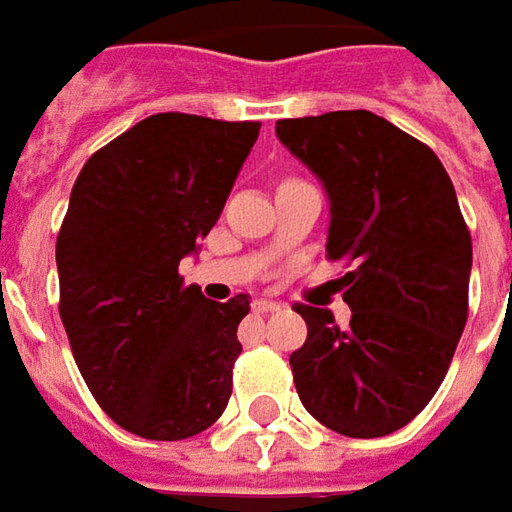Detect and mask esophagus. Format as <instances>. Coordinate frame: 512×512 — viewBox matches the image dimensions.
I'll return each mask as SVG.
<instances>
[{
	"label": "esophagus",
	"instance_id": "obj_1",
	"mask_svg": "<svg viewBox=\"0 0 512 512\" xmlns=\"http://www.w3.org/2000/svg\"><path fill=\"white\" fill-rule=\"evenodd\" d=\"M282 302H273V299H256V302H253V310H256V313H270V310H282Z\"/></svg>",
	"mask_w": 512,
	"mask_h": 512
}]
</instances>
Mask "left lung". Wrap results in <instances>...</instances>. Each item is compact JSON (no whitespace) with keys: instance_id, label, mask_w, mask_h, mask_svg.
I'll use <instances>...</instances> for the list:
<instances>
[{"instance_id":"1","label":"left lung","mask_w":512,"mask_h":512,"mask_svg":"<svg viewBox=\"0 0 512 512\" xmlns=\"http://www.w3.org/2000/svg\"><path fill=\"white\" fill-rule=\"evenodd\" d=\"M276 136L325 185L327 256L353 262L350 327L296 305V393L342 436L396 433L439 390L467 322L473 245L453 182L433 150L370 110L282 119Z\"/></svg>"}]
</instances>
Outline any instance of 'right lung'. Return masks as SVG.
<instances>
[{
  "label": "right lung",
  "mask_w": 512,
  "mask_h": 512,
  "mask_svg": "<svg viewBox=\"0 0 512 512\" xmlns=\"http://www.w3.org/2000/svg\"><path fill=\"white\" fill-rule=\"evenodd\" d=\"M259 128L156 113L96 150L70 190L59 316L93 399L142 439H190L225 413L250 302H210L179 262L216 225Z\"/></svg>",
  "instance_id": "1"
}]
</instances>
